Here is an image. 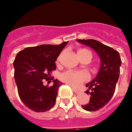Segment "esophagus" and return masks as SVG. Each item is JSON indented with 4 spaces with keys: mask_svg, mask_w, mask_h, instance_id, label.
Segmentation results:
<instances>
[{
    "mask_svg": "<svg viewBox=\"0 0 132 132\" xmlns=\"http://www.w3.org/2000/svg\"><path fill=\"white\" fill-rule=\"evenodd\" d=\"M72 90H73V92H74L75 94H80V90H78V89H75V88H72Z\"/></svg>",
    "mask_w": 132,
    "mask_h": 132,
    "instance_id": "esophagus-1",
    "label": "esophagus"
}]
</instances>
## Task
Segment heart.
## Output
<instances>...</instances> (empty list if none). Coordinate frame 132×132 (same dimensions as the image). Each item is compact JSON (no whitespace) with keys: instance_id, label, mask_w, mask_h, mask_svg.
<instances>
[{"instance_id":"b5f03b06","label":"heart","mask_w":132,"mask_h":132,"mask_svg":"<svg viewBox=\"0 0 132 132\" xmlns=\"http://www.w3.org/2000/svg\"><path fill=\"white\" fill-rule=\"evenodd\" d=\"M78 55L80 57L85 56L86 55H89L92 56L91 52L86 49H80L78 51ZM60 56L57 60H59ZM60 78L65 81L66 83H69L74 87H77L89 79V75L87 72L84 71H74V70H68L61 74Z\"/></svg>"}]
</instances>
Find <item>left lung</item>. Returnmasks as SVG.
I'll return each instance as SVG.
<instances>
[{"mask_svg":"<svg viewBox=\"0 0 132 132\" xmlns=\"http://www.w3.org/2000/svg\"><path fill=\"white\" fill-rule=\"evenodd\" d=\"M77 41L92 48L100 57L99 72L92 81L86 85L91 89L86 92L90 95L89 103L82 105L83 109L94 112L106 106L112 99L120 75L122 61L118 51L96 40L78 39Z\"/></svg>","mask_w":132,"mask_h":132,"instance_id":"1","label":"left lung"}]
</instances>
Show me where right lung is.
I'll return each mask as SVG.
<instances>
[{
	"mask_svg": "<svg viewBox=\"0 0 132 132\" xmlns=\"http://www.w3.org/2000/svg\"><path fill=\"white\" fill-rule=\"evenodd\" d=\"M68 41L59 45L43 44L19 52L13 62L14 80L21 101L29 109L44 112L55 106L61 82L49 78L56 69L55 61ZM53 80V86L43 85V80Z\"/></svg>",
	"mask_w": 132,
	"mask_h": 132,
	"instance_id": "add662e5",
	"label": "right lung"
}]
</instances>
